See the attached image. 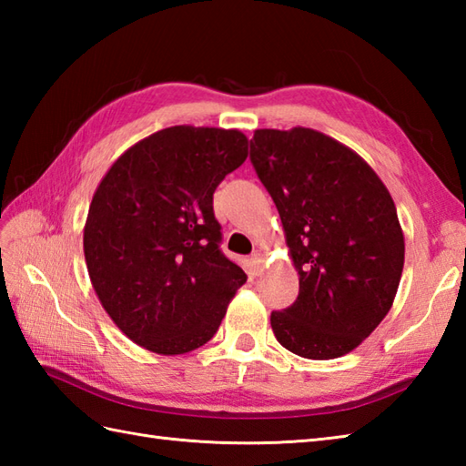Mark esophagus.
<instances>
[{"mask_svg":"<svg viewBox=\"0 0 466 466\" xmlns=\"http://www.w3.org/2000/svg\"><path fill=\"white\" fill-rule=\"evenodd\" d=\"M250 264H252V270L256 274H260L264 270V254L256 250L252 256H250Z\"/></svg>","mask_w":466,"mask_h":466,"instance_id":"obj_1","label":"esophagus"}]
</instances>
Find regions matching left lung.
I'll use <instances>...</instances> for the list:
<instances>
[{
    "instance_id": "1",
    "label": "left lung",
    "mask_w": 466,
    "mask_h": 466,
    "mask_svg": "<svg viewBox=\"0 0 466 466\" xmlns=\"http://www.w3.org/2000/svg\"><path fill=\"white\" fill-rule=\"evenodd\" d=\"M250 162L284 226L299 299L274 310L284 349L312 360L354 350L389 314L404 266L392 198L359 154L310 127L256 130Z\"/></svg>"
}]
</instances>
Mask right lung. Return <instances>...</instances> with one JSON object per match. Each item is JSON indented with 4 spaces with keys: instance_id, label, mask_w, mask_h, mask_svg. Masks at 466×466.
I'll return each mask as SVG.
<instances>
[{
    "instance_id": "add662e5",
    "label": "right lung",
    "mask_w": 466,
    "mask_h": 466,
    "mask_svg": "<svg viewBox=\"0 0 466 466\" xmlns=\"http://www.w3.org/2000/svg\"><path fill=\"white\" fill-rule=\"evenodd\" d=\"M248 156V137L174 126L107 170L92 198L84 254L94 290L127 339L157 354L200 349L246 282L220 250L214 192Z\"/></svg>"
}]
</instances>
